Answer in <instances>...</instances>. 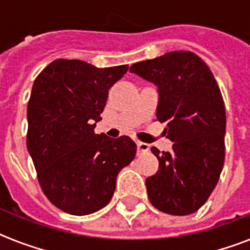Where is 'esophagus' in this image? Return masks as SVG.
Here are the masks:
<instances>
[{"instance_id":"1","label":"esophagus","mask_w":250,"mask_h":250,"mask_svg":"<svg viewBox=\"0 0 250 250\" xmlns=\"http://www.w3.org/2000/svg\"><path fill=\"white\" fill-rule=\"evenodd\" d=\"M136 145H137V152H138V154H141V152H147V151L150 150V145H148V144H145V142L137 141V142H136Z\"/></svg>"}]
</instances>
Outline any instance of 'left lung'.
Returning <instances> with one entry per match:
<instances>
[{
    "label": "left lung",
    "mask_w": 250,
    "mask_h": 250,
    "mask_svg": "<svg viewBox=\"0 0 250 250\" xmlns=\"http://www.w3.org/2000/svg\"><path fill=\"white\" fill-rule=\"evenodd\" d=\"M157 86L156 117L167 123L171 151L152 147L159 170L146 179L148 200L165 213L184 216L202 207L219 182L225 159L226 113L207 64L177 50L129 67Z\"/></svg>",
    "instance_id": "obj_1"
}]
</instances>
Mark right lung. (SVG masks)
I'll list each match as a JSON object with an SVG mask.
<instances>
[{"mask_svg": "<svg viewBox=\"0 0 250 250\" xmlns=\"http://www.w3.org/2000/svg\"><path fill=\"white\" fill-rule=\"evenodd\" d=\"M127 70V64L98 68L80 60H57L34 81L26 146L44 194L70 215L105 207L118 173L135 159L136 144L128 136L94 133L108 90Z\"/></svg>", "mask_w": 250, "mask_h": 250, "instance_id": "add662e5", "label": "right lung"}]
</instances>
